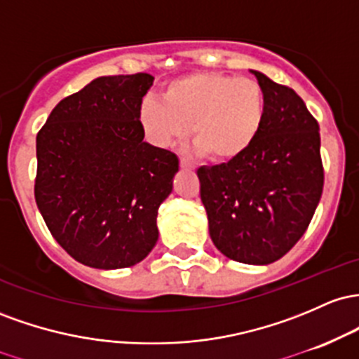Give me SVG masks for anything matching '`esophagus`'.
I'll return each mask as SVG.
<instances>
[{
	"label": "esophagus",
	"mask_w": 359,
	"mask_h": 359,
	"mask_svg": "<svg viewBox=\"0 0 359 359\" xmlns=\"http://www.w3.org/2000/svg\"><path fill=\"white\" fill-rule=\"evenodd\" d=\"M180 166H181V168H191L193 164H191L190 161H188L187 158H180Z\"/></svg>",
	"instance_id": "34e87169"
}]
</instances>
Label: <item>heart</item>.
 Masks as SVG:
<instances>
[{"label":"heart","mask_w":359,"mask_h":359,"mask_svg":"<svg viewBox=\"0 0 359 359\" xmlns=\"http://www.w3.org/2000/svg\"><path fill=\"white\" fill-rule=\"evenodd\" d=\"M266 116V96L261 84L222 72H191L171 81L164 102L140 103L139 120L149 139L159 147L190 134L207 158L227 163L256 142Z\"/></svg>","instance_id":"b5f03b06"}]
</instances>
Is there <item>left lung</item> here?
<instances>
[{"mask_svg": "<svg viewBox=\"0 0 359 359\" xmlns=\"http://www.w3.org/2000/svg\"><path fill=\"white\" fill-rule=\"evenodd\" d=\"M266 96L263 128L243 156L201 166L200 196L215 248L269 264L307 231L324 188L319 123L292 88L252 71Z\"/></svg>", "mask_w": 359, "mask_h": 359, "instance_id": "obj_1", "label": "left lung"}]
</instances>
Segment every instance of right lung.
<instances>
[{"mask_svg": "<svg viewBox=\"0 0 359 359\" xmlns=\"http://www.w3.org/2000/svg\"><path fill=\"white\" fill-rule=\"evenodd\" d=\"M152 81L147 72L93 79L37 134L35 201L52 237L86 266H134L158 243L180 161L144 142L139 108Z\"/></svg>", "mask_w": 359, "mask_h": 359, "instance_id": "add662e5", "label": "right lung"}]
</instances>
